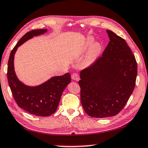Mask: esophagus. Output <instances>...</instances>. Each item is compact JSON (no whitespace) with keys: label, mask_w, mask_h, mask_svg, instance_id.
<instances>
[{"label":"esophagus","mask_w":148,"mask_h":148,"mask_svg":"<svg viewBox=\"0 0 148 148\" xmlns=\"http://www.w3.org/2000/svg\"><path fill=\"white\" fill-rule=\"evenodd\" d=\"M72 79H74V80L78 81L79 79V75L77 73H73L72 74Z\"/></svg>","instance_id":"obj_1"}]
</instances>
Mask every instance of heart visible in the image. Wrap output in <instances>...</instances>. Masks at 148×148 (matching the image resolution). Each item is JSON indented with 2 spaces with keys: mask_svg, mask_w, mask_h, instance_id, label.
Wrapping results in <instances>:
<instances>
[{
  "mask_svg": "<svg viewBox=\"0 0 148 148\" xmlns=\"http://www.w3.org/2000/svg\"><path fill=\"white\" fill-rule=\"evenodd\" d=\"M95 39L92 37H89L84 44L83 51L88 49L91 46L86 57L84 64L86 66H90L94 63L102 52L103 47L99 43H94Z\"/></svg>",
  "mask_w": 148,
  "mask_h": 148,
  "instance_id": "b5f03b06",
  "label": "heart"
}]
</instances>
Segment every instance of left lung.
Segmentation results:
<instances>
[{
    "label": "left lung",
    "mask_w": 148,
    "mask_h": 148,
    "mask_svg": "<svg viewBox=\"0 0 148 148\" xmlns=\"http://www.w3.org/2000/svg\"><path fill=\"white\" fill-rule=\"evenodd\" d=\"M110 41L93 64L80 72V99L91 117L116 115L133 92L137 62L125 39L107 30Z\"/></svg>",
    "instance_id": "1"
}]
</instances>
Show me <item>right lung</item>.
<instances>
[{
  "instance_id": "1",
  "label": "right lung",
  "mask_w": 148,
  "mask_h": 148,
  "mask_svg": "<svg viewBox=\"0 0 148 148\" xmlns=\"http://www.w3.org/2000/svg\"><path fill=\"white\" fill-rule=\"evenodd\" d=\"M47 29H34L26 33L12 50L8 62L7 78L14 99L18 107L30 114L47 116L57 111L62 93L70 82V74L55 76L41 85L30 87L21 82L16 76L14 58L18 47L34 36L45 33Z\"/></svg>"
}]
</instances>
